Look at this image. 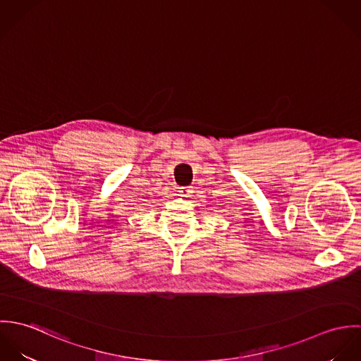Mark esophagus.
Segmentation results:
<instances>
[{
	"label": "esophagus",
	"instance_id": "obj_1",
	"mask_svg": "<svg viewBox=\"0 0 361 361\" xmlns=\"http://www.w3.org/2000/svg\"><path fill=\"white\" fill-rule=\"evenodd\" d=\"M179 193H180V197H183V199H189V197H192L193 190H192V188H180Z\"/></svg>",
	"mask_w": 361,
	"mask_h": 361
}]
</instances>
